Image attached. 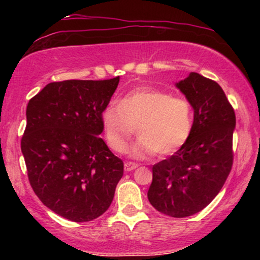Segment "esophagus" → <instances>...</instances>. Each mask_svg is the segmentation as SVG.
Here are the masks:
<instances>
[{
	"instance_id": "34e87169",
	"label": "esophagus",
	"mask_w": 260,
	"mask_h": 260,
	"mask_svg": "<svg viewBox=\"0 0 260 260\" xmlns=\"http://www.w3.org/2000/svg\"><path fill=\"white\" fill-rule=\"evenodd\" d=\"M138 168V164L136 162H131V161H128V162L124 164V171H133V170H136Z\"/></svg>"
}]
</instances>
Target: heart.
I'll use <instances>...</instances> for the list:
<instances>
[{
	"instance_id": "obj_1",
	"label": "heart",
	"mask_w": 260,
	"mask_h": 260,
	"mask_svg": "<svg viewBox=\"0 0 260 260\" xmlns=\"http://www.w3.org/2000/svg\"><path fill=\"white\" fill-rule=\"evenodd\" d=\"M193 107L183 96L149 86L129 90L117 105H107L100 115L101 128L112 151L126 153L137 127L139 138L132 156L145 159L156 154H174L189 139Z\"/></svg>"
}]
</instances>
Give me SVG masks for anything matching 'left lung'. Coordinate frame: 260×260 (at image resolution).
<instances>
[{
    "label": "left lung",
    "mask_w": 260,
    "mask_h": 260,
    "mask_svg": "<svg viewBox=\"0 0 260 260\" xmlns=\"http://www.w3.org/2000/svg\"><path fill=\"white\" fill-rule=\"evenodd\" d=\"M194 109L189 139L153 166L150 204L171 217L199 213L221 190L234 164L235 110L215 80L199 73L177 83Z\"/></svg>",
    "instance_id": "left-lung-1"
}]
</instances>
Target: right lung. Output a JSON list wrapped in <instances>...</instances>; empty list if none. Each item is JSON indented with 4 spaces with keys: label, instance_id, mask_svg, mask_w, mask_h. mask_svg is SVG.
Here are the masks:
<instances>
[{
    "label": "right lung",
    "instance_id": "1",
    "mask_svg": "<svg viewBox=\"0 0 260 260\" xmlns=\"http://www.w3.org/2000/svg\"><path fill=\"white\" fill-rule=\"evenodd\" d=\"M118 82H53L26 106L20 149L29 183L44 205L71 221L103 215L123 176V161L99 137L100 115Z\"/></svg>",
    "mask_w": 260,
    "mask_h": 260
}]
</instances>
